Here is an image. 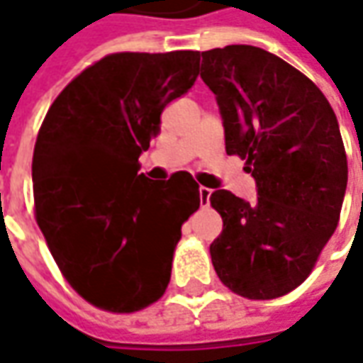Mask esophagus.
<instances>
[{
    "label": "esophagus",
    "mask_w": 363,
    "mask_h": 363,
    "mask_svg": "<svg viewBox=\"0 0 363 363\" xmlns=\"http://www.w3.org/2000/svg\"><path fill=\"white\" fill-rule=\"evenodd\" d=\"M200 202H202V206H208V202H210V196H212V189L206 188V186H200Z\"/></svg>",
    "instance_id": "1"
}]
</instances>
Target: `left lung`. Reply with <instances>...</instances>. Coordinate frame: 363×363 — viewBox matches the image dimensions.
I'll return each mask as SVG.
<instances>
[{
  "mask_svg": "<svg viewBox=\"0 0 363 363\" xmlns=\"http://www.w3.org/2000/svg\"><path fill=\"white\" fill-rule=\"evenodd\" d=\"M202 80L216 96L226 153L246 160L257 200L210 196L222 232L212 264L230 291L274 299L299 286L337 228L347 160L335 113L297 68L257 46L202 52Z\"/></svg>",
  "mask_w": 363,
  "mask_h": 363,
  "instance_id": "obj_1",
  "label": "left lung"
}]
</instances>
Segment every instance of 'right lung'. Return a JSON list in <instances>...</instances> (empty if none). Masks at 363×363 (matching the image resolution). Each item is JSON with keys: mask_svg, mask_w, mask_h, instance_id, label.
I'll use <instances>...</instances> for the list:
<instances>
[{"mask_svg": "<svg viewBox=\"0 0 363 363\" xmlns=\"http://www.w3.org/2000/svg\"><path fill=\"white\" fill-rule=\"evenodd\" d=\"M200 52L111 54L52 103L34 147L38 226L66 281L92 305L139 311L165 293L182 224L200 208L188 172L139 174L161 113L198 78Z\"/></svg>", "mask_w": 363, "mask_h": 363, "instance_id": "right-lung-1", "label": "right lung"}]
</instances>
